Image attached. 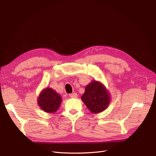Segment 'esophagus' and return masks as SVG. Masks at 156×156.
Segmentation results:
<instances>
[{"label":"esophagus","instance_id":"34e87169","mask_svg":"<svg viewBox=\"0 0 156 156\" xmlns=\"http://www.w3.org/2000/svg\"><path fill=\"white\" fill-rule=\"evenodd\" d=\"M78 96V94L76 93H71L69 94V97L71 98H76Z\"/></svg>","mask_w":156,"mask_h":156}]
</instances>
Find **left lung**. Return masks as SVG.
<instances>
[{"label":"left lung","mask_w":156,"mask_h":156,"mask_svg":"<svg viewBox=\"0 0 156 156\" xmlns=\"http://www.w3.org/2000/svg\"><path fill=\"white\" fill-rule=\"evenodd\" d=\"M82 100L93 113L104 111L110 103V98L104 86L96 81L86 86Z\"/></svg>","instance_id":"1"}]
</instances>
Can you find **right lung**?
<instances>
[{
  "mask_svg": "<svg viewBox=\"0 0 156 156\" xmlns=\"http://www.w3.org/2000/svg\"><path fill=\"white\" fill-rule=\"evenodd\" d=\"M62 101L61 96L51 88H46L40 94L38 103L43 111L53 113L58 109Z\"/></svg>",
  "mask_w": 156,
  "mask_h": 156,
  "instance_id": "1",
  "label": "right lung"
}]
</instances>
